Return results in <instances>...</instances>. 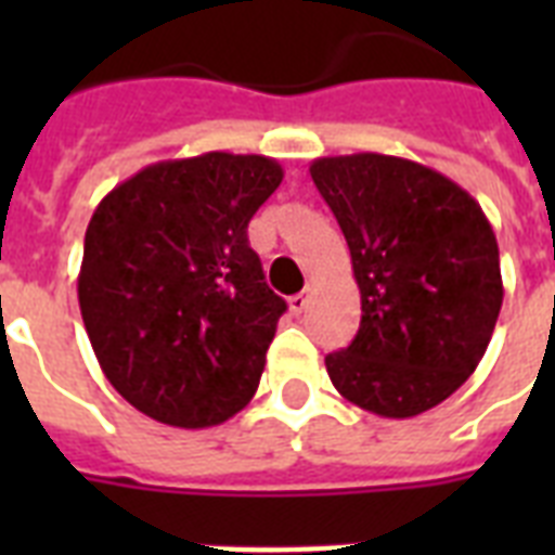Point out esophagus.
<instances>
[{
  "instance_id": "esophagus-1",
  "label": "esophagus",
  "mask_w": 555,
  "mask_h": 555,
  "mask_svg": "<svg viewBox=\"0 0 555 555\" xmlns=\"http://www.w3.org/2000/svg\"><path fill=\"white\" fill-rule=\"evenodd\" d=\"M308 299H311V291H308V287H305V291H299L296 296H291V311L302 313L305 308H308Z\"/></svg>"
}]
</instances>
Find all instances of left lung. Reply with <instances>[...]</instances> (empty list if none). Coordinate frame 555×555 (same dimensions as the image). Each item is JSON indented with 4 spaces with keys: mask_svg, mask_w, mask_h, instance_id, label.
<instances>
[{
    "mask_svg": "<svg viewBox=\"0 0 555 555\" xmlns=\"http://www.w3.org/2000/svg\"><path fill=\"white\" fill-rule=\"evenodd\" d=\"M311 178L351 250L360 331L325 357L339 395L379 417L443 403L490 346L504 285L481 204L417 160L317 158Z\"/></svg>",
    "mask_w": 555,
    "mask_h": 555,
    "instance_id": "left-lung-1",
    "label": "left lung"
}]
</instances>
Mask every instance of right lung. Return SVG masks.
Here are the masks:
<instances>
[{
	"label": "right lung",
	"instance_id": "add662e5",
	"mask_svg": "<svg viewBox=\"0 0 555 555\" xmlns=\"http://www.w3.org/2000/svg\"><path fill=\"white\" fill-rule=\"evenodd\" d=\"M282 178L264 155L204 152L143 167L94 209L82 322L108 383L152 421L207 429L256 395L287 305L247 224Z\"/></svg>",
	"mask_w": 555,
	"mask_h": 555
}]
</instances>
